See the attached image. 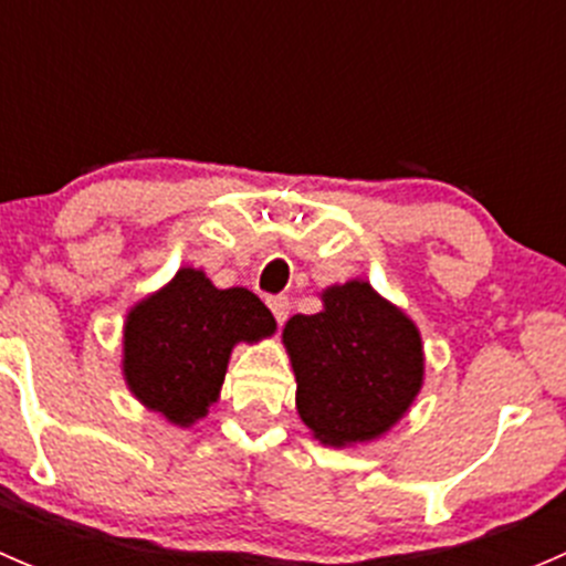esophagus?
Listing matches in <instances>:
<instances>
[{
    "mask_svg": "<svg viewBox=\"0 0 566 566\" xmlns=\"http://www.w3.org/2000/svg\"><path fill=\"white\" fill-rule=\"evenodd\" d=\"M268 306H271L276 323L284 325V319H287V315H290V301L284 298V295H273V298H268Z\"/></svg>",
    "mask_w": 566,
    "mask_h": 566,
    "instance_id": "obj_1",
    "label": "esophagus"
}]
</instances>
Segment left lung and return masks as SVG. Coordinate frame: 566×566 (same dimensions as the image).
<instances>
[{
  "label": "left lung",
  "instance_id": "8db88e82",
  "mask_svg": "<svg viewBox=\"0 0 566 566\" xmlns=\"http://www.w3.org/2000/svg\"><path fill=\"white\" fill-rule=\"evenodd\" d=\"M317 315H295L282 331L295 373V408L325 447H356L386 436L424 384V345L416 323L364 279L331 284Z\"/></svg>",
  "mask_w": 566,
  "mask_h": 566
}]
</instances>
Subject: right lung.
<instances>
[{
  "instance_id": "add662e5",
  "label": "right lung",
  "mask_w": 566,
  "mask_h": 566,
  "mask_svg": "<svg viewBox=\"0 0 566 566\" xmlns=\"http://www.w3.org/2000/svg\"><path fill=\"white\" fill-rule=\"evenodd\" d=\"M273 331L276 319L251 290H219L197 268H180L125 315V386L169 424L191 427L219 399L232 347Z\"/></svg>"
}]
</instances>
